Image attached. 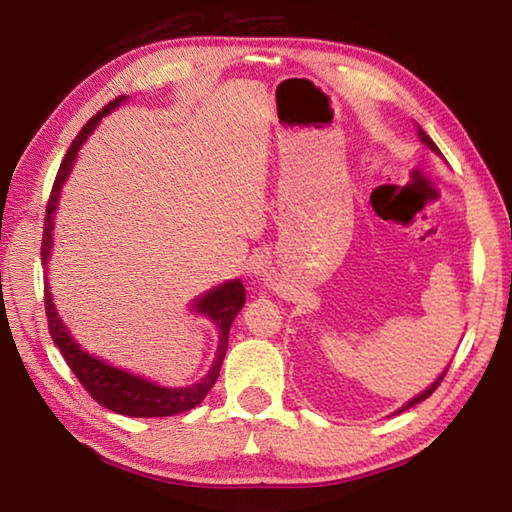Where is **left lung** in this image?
Here are the masks:
<instances>
[{
    "mask_svg": "<svg viewBox=\"0 0 512 512\" xmlns=\"http://www.w3.org/2000/svg\"><path fill=\"white\" fill-rule=\"evenodd\" d=\"M418 136L422 138V143H424V145H427V147H431L433 151H436V154H440V149H438V145H436V143H433V140H431V138L427 136V132H422V127L418 129ZM447 372H449V369H447ZM447 372H442V374L438 376V380H436V383H433V385H431V387H429L427 391H422V394H420V396H416V398H413V400H409V402H407V405H405V407H402V411H407L409 407H413V405H418V402H422V400H427V398H429V396L433 394V391H436V389L440 387V383H442V380H444V376H447Z\"/></svg>",
    "mask_w": 512,
    "mask_h": 512,
    "instance_id": "8db88e82",
    "label": "left lung"
}]
</instances>
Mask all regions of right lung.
<instances>
[{"instance_id": "right-lung-1", "label": "right lung", "mask_w": 512, "mask_h": 512, "mask_svg": "<svg viewBox=\"0 0 512 512\" xmlns=\"http://www.w3.org/2000/svg\"><path fill=\"white\" fill-rule=\"evenodd\" d=\"M123 99L125 96H118V99H114L112 103H107L99 114H94L90 121L81 127L79 136L72 140L68 154H65L61 162L57 178H54V184H52L50 200L46 204V220H43V239H41L43 264L48 262L50 246H52V213L57 209L61 184L65 182V178H68L72 162L76 158V151L81 149L83 140L88 138V134L96 127V123H99L105 114H110L114 107H118V103H123ZM43 303H46V319H48V330H50L52 341L57 343L65 363L70 365L74 376L79 378V383L96 402H99V405L132 418H165V416H176V413L189 411L195 405H200L204 396L209 394L211 387L215 385L217 376H220L222 361L226 356L228 330H231L235 314L244 308L246 290L242 281L233 279L220 288L206 292V295L195 303V310L204 312L206 317H211L217 328H220V347H217V356L211 372L202 378V383H195L191 387H180V389L154 385L145 378L123 372V369H116L112 365L99 361V358L90 356L88 352H83L81 347L72 341V336L61 323L57 310L52 306V297L48 288L43 290Z\"/></svg>"}]
</instances>
